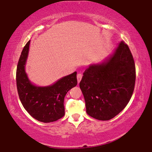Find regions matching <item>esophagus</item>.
I'll use <instances>...</instances> for the list:
<instances>
[{
  "mask_svg": "<svg viewBox=\"0 0 152 152\" xmlns=\"http://www.w3.org/2000/svg\"><path fill=\"white\" fill-rule=\"evenodd\" d=\"M82 74L79 73L77 74V80H78V83H80V80H82Z\"/></svg>",
  "mask_w": 152,
  "mask_h": 152,
  "instance_id": "obj_1",
  "label": "esophagus"
}]
</instances>
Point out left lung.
Returning a JSON list of instances; mask_svg holds the SVG:
<instances>
[{
    "label": "left lung",
    "mask_w": 152,
    "mask_h": 152,
    "mask_svg": "<svg viewBox=\"0 0 152 152\" xmlns=\"http://www.w3.org/2000/svg\"><path fill=\"white\" fill-rule=\"evenodd\" d=\"M134 59L128 45L121 42L107 62L91 65L80 82L87 114L108 121L123 110L135 88Z\"/></svg>",
    "instance_id": "1"
}]
</instances>
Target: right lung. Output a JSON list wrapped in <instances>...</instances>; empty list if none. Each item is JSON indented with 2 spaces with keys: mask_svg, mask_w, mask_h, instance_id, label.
<instances>
[{
  "mask_svg": "<svg viewBox=\"0 0 152 152\" xmlns=\"http://www.w3.org/2000/svg\"><path fill=\"white\" fill-rule=\"evenodd\" d=\"M30 41L18 61L16 81L18 94L25 109L34 119L43 123L56 121L64 117V98L67 92L78 84L76 72L64 77L53 85L37 87L31 83L25 72Z\"/></svg>",
  "mask_w": 152,
  "mask_h": 152,
  "instance_id": "right-lung-1",
  "label": "right lung"
}]
</instances>
